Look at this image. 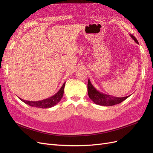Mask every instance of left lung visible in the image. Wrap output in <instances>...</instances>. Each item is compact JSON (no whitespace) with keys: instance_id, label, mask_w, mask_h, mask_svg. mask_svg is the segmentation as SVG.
<instances>
[{"instance_id":"1","label":"left lung","mask_w":153,"mask_h":153,"mask_svg":"<svg viewBox=\"0 0 153 153\" xmlns=\"http://www.w3.org/2000/svg\"><path fill=\"white\" fill-rule=\"evenodd\" d=\"M129 36L131 37L133 40L137 43L138 44L137 39L135 38V37L129 34ZM87 91H88V94H89V98L93 101V102L98 105L108 106H112L119 104L121 103L122 101L127 99L129 96L121 97V98H119V97H115L113 96H111L107 94L103 93L97 90L96 88L92 85L90 80H88V84H87Z\"/></svg>"}]
</instances>
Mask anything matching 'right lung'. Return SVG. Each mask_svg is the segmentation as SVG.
I'll return each instance as SVG.
<instances>
[{
  "instance_id": "right-lung-1",
  "label": "right lung",
  "mask_w": 153,
  "mask_h": 153,
  "mask_svg": "<svg viewBox=\"0 0 153 153\" xmlns=\"http://www.w3.org/2000/svg\"><path fill=\"white\" fill-rule=\"evenodd\" d=\"M66 82H64L62 87H61L57 92H56L54 95L50 96L48 98H46L43 100L40 101H27L24 100L23 99H21L19 98V99L22 101L23 102L26 103L27 105H29V106H34V107L37 108H51L52 106L56 105L62 99L63 94H64V89L65 87Z\"/></svg>"
}]
</instances>
